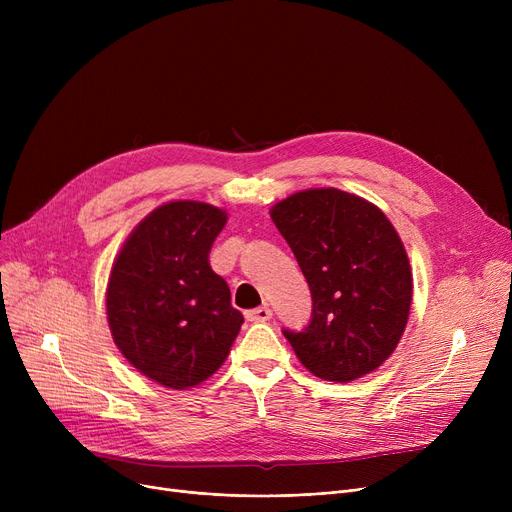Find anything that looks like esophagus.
<instances>
[{"label":"esophagus","mask_w":512,"mask_h":512,"mask_svg":"<svg viewBox=\"0 0 512 512\" xmlns=\"http://www.w3.org/2000/svg\"><path fill=\"white\" fill-rule=\"evenodd\" d=\"M272 315H274V313H272V309L267 307V305L257 307V309H251V311L245 313V317H247L249 321H270Z\"/></svg>","instance_id":"obj_1"}]
</instances>
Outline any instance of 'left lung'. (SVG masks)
Returning a JSON list of instances; mask_svg holds the SVG:
<instances>
[{
  "label": "left lung",
  "instance_id": "left-lung-1",
  "mask_svg": "<svg viewBox=\"0 0 512 512\" xmlns=\"http://www.w3.org/2000/svg\"><path fill=\"white\" fill-rule=\"evenodd\" d=\"M272 220L311 290V319L282 330L321 380L353 382L378 369L405 332L413 278L386 215L338 188H311L272 207Z\"/></svg>",
  "mask_w": 512,
  "mask_h": 512
}]
</instances>
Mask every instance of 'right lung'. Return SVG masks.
I'll list each match as a JSON object with an SVG mask.
<instances>
[{
	"label": "right lung",
	"instance_id": "obj_1",
	"mask_svg": "<svg viewBox=\"0 0 512 512\" xmlns=\"http://www.w3.org/2000/svg\"><path fill=\"white\" fill-rule=\"evenodd\" d=\"M226 211L197 201L157 207L132 230L107 282L114 342L149 380L184 390L226 361L242 313L209 265Z\"/></svg>",
	"mask_w": 512,
	"mask_h": 512
}]
</instances>
